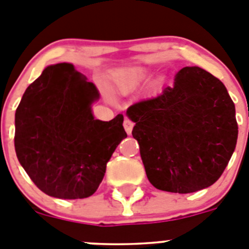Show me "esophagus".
I'll return each instance as SVG.
<instances>
[{"mask_svg":"<svg viewBox=\"0 0 249 249\" xmlns=\"http://www.w3.org/2000/svg\"><path fill=\"white\" fill-rule=\"evenodd\" d=\"M133 126H134V124H133V122H131V120H129V119L124 120V129H125V131H126V134H129V135L131 134Z\"/></svg>","mask_w":249,"mask_h":249,"instance_id":"obj_1","label":"esophagus"}]
</instances>
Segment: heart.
I'll return each mask as SVG.
<instances>
[{
  "mask_svg": "<svg viewBox=\"0 0 249 249\" xmlns=\"http://www.w3.org/2000/svg\"><path fill=\"white\" fill-rule=\"evenodd\" d=\"M146 75V71H142V69H131V71H127L122 73L118 79V84H119V88L123 91H127L130 89H133L134 87L138 84L140 80H142Z\"/></svg>",
  "mask_w": 249,
  "mask_h": 249,
  "instance_id": "heart-1",
  "label": "heart"
}]
</instances>
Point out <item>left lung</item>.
<instances>
[{
	"instance_id": "1",
	"label": "left lung",
	"mask_w": 249,
	"mask_h": 249,
	"mask_svg": "<svg viewBox=\"0 0 249 249\" xmlns=\"http://www.w3.org/2000/svg\"><path fill=\"white\" fill-rule=\"evenodd\" d=\"M133 136L154 187L190 194L213 185L236 149L234 103L223 83L200 67H185L174 86L130 105Z\"/></svg>"
}]
</instances>
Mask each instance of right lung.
I'll list each match as a JSON object with an SVG mask.
<instances>
[{"label":"right lung","instance_id":"obj_1","mask_svg":"<svg viewBox=\"0 0 249 249\" xmlns=\"http://www.w3.org/2000/svg\"><path fill=\"white\" fill-rule=\"evenodd\" d=\"M97 87L73 64L49 66L24 91L15 116L19 163L48 196L77 200L97 191L107 163L126 138L123 114L94 119Z\"/></svg>","mask_w":249,"mask_h":249}]
</instances>
